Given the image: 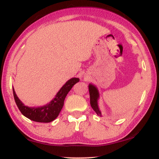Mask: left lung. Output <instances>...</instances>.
I'll return each mask as SVG.
<instances>
[{"instance_id":"1","label":"left lung","mask_w":159,"mask_h":159,"mask_svg":"<svg viewBox=\"0 0 159 159\" xmlns=\"http://www.w3.org/2000/svg\"><path fill=\"white\" fill-rule=\"evenodd\" d=\"M89 93H90V105L93 109L95 111V113L100 116H102V114L98 106V99L100 97L99 92L98 88L92 84H89Z\"/></svg>"}]
</instances>
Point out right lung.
Masks as SVG:
<instances>
[{
	"label": "right lung",
	"instance_id": "right-lung-1",
	"mask_svg": "<svg viewBox=\"0 0 159 159\" xmlns=\"http://www.w3.org/2000/svg\"><path fill=\"white\" fill-rule=\"evenodd\" d=\"M79 81V78L76 77L69 80L62 86V88L56 95L55 98L49 103L43 106H40V107H30V106H25L19 100L13 88L15 102L21 114L27 118L30 119V120L37 121V122H51L58 116L64 106L65 98L72 88V87Z\"/></svg>",
	"mask_w": 159,
	"mask_h": 159
}]
</instances>
